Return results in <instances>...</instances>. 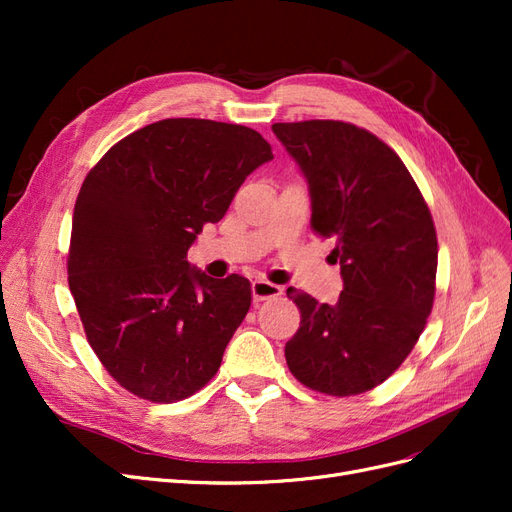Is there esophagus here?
<instances>
[{
  "label": "esophagus",
  "mask_w": 512,
  "mask_h": 512,
  "mask_svg": "<svg viewBox=\"0 0 512 512\" xmlns=\"http://www.w3.org/2000/svg\"><path fill=\"white\" fill-rule=\"evenodd\" d=\"M280 294H282V288L271 284V282H267V280H256V282H252V297H254L256 303H258V301L275 299V297H280Z\"/></svg>",
  "instance_id": "esophagus-1"
}]
</instances>
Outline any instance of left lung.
I'll list each match as a JSON object with an SVG mask.
<instances>
[{"label": "left lung", "instance_id": "left-lung-1", "mask_svg": "<svg viewBox=\"0 0 512 512\" xmlns=\"http://www.w3.org/2000/svg\"><path fill=\"white\" fill-rule=\"evenodd\" d=\"M312 194V230L335 239L344 290L335 305L288 288L301 327L286 344L307 389L350 397L376 389L406 361L436 297L438 235L397 153L348 121L273 123Z\"/></svg>", "mask_w": 512, "mask_h": 512}]
</instances>
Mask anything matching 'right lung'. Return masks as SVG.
Here are the masks:
<instances>
[{
    "label": "right lung",
    "mask_w": 512,
    "mask_h": 512,
    "mask_svg": "<svg viewBox=\"0 0 512 512\" xmlns=\"http://www.w3.org/2000/svg\"><path fill=\"white\" fill-rule=\"evenodd\" d=\"M269 160L271 145L252 128L179 117L121 138L87 173L68 284L91 350L132 395L170 404L218 374L250 309V282L213 280L185 258Z\"/></svg>",
    "instance_id": "right-lung-1"
}]
</instances>
